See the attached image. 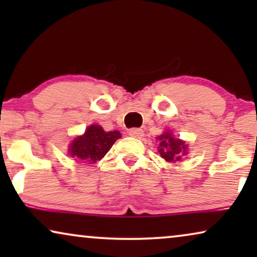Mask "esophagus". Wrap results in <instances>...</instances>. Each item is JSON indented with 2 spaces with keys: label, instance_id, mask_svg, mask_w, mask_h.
Listing matches in <instances>:
<instances>
[{
  "label": "esophagus",
  "instance_id": "34e87169",
  "mask_svg": "<svg viewBox=\"0 0 257 257\" xmlns=\"http://www.w3.org/2000/svg\"><path fill=\"white\" fill-rule=\"evenodd\" d=\"M128 135L131 137H135V138H142L144 136V131L142 128H131L128 131Z\"/></svg>",
  "mask_w": 257,
  "mask_h": 257
}]
</instances>
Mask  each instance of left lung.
Listing matches in <instances>:
<instances>
[{
	"instance_id": "8db88e82",
	"label": "left lung",
	"mask_w": 257,
	"mask_h": 257,
	"mask_svg": "<svg viewBox=\"0 0 257 257\" xmlns=\"http://www.w3.org/2000/svg\"><path fill=\"white\" fill-rule=\"evenodd\" d=\"M159 139V150L160 157L168 163H177L180 161L182 157L187 154V145L184 140L177 139L172 136L170 131L164 132V135L158 137Z\"/></svg>"
}]
</instances>
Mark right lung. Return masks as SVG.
<instances>
[{
  "label": "right lung",
  "mask_w": 257,
  "mask_h": 257,
  "mask_svg": "<svg viewBox=\"0 0 257 257\" xmlns=\"http://www.w3.org/2000/svg\"><path fill=\"white\" fill-rule=\"evenodd\" d=\"M120 137L118 131L105 132L99 125H90L83 136H78L72 140L69 153L80 163L94 164L108 152L115 140Z\"/></svg>",
  "instance_id": "right-lung-1"
}]
</instances>
